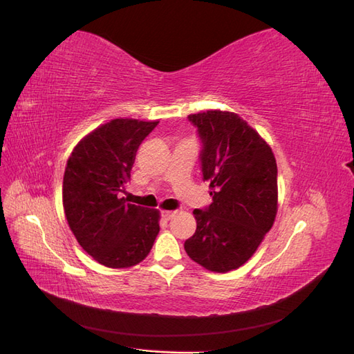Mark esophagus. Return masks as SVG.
I'll return each instance as SVG.
<instances>
[{"mask_svg":"<svg viewBox=\"0 0 354 354\" xmlns=\"http://www.w3.org/2000/svg\"><path fill=\"white\" fill-rule=\"evenodd\" d=\"M174 214H175L174 211H162V212H161V216H162V218H165L166 221H169V220L171 218V216H174Z\"/></svg>","mask_w":354,"mask_h":354,"instance_id":"34e87169","label":"esophagus"}]
</instances>
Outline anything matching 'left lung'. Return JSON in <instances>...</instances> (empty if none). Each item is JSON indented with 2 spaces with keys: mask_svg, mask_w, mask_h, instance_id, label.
<instances>
[{
  "mask_svg": "<svg viewBox=\"0 0 354 354\" xmlns=\"http://www.w3.org/2000/svg\"><path fill=\"white\" fill-rule=\"evenodd\" d=\"M202 143V178L212 203L194 209L196 233L184 248L212 272L238 269L254 254L277 215V161L256 130L230 112L188 116Z\"/></svg>",
  "mask_w": 354,
  "mask_h": 354,
  "instance_id": "8db88e82",
  "label": "left lung"
}]
</instances>
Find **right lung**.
I'll return each mask as SVG.
<instances>
[{
	"instance_id": "1",
	"label": "right lung",
	"mask_w": 354,
	"mask_h": 354,
	"mask_svg": "<svg viewBox=\"0 0 354 354\" xmlns=\"http://www.w3.org/2000/svg\"><path fill=\"white\" fill-rule=\"evenodd\" d=\"M158 121L112 120L89 133L71 152L62 183V205L71 232L94 260L130 268L149 254L160 232L156 209L127 203L140 143Z\"/></svg>"
}]
</instances>
